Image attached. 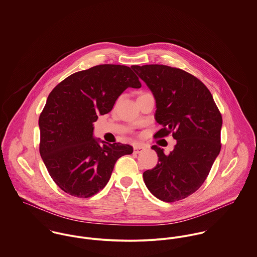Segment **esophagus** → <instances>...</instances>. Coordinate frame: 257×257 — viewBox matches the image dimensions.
I'll return each mask as SVG.
<instances>
[{"mask_svg": "<svg viewBox=\"0 0 257 257\" xmlns=\"http://www.w3.org/2000/svg\"><path fill=\"white\" fill-rule=\"evenodd\" d=\"M145 150V147L142 145H135L134 146V153L135 154H140Z\"/></svg>", "mask_w": 257, "mask_h": 257, "instance_id": "esophagus-1", "label": "esophagus"}]
</instances>
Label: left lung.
<instances>
[{"label":"left lung","instance_id":"1","mask_svg":"<svg viewBox=\"0 0 257 257\" xmlns=\"http://www.w3.org/2000/svg\"><path fill=\"white\" fill-rule=\"evenodd\" d=\"M156 99L155 119L162 128L155 138L172 134L169 155L153 146L158 165L143 173L146 186L165 202L184 199L198 190L221 151L223 124L214 98L200 80L165 65L132 66Z\"/></svg>","mask_w":257,"mask_h":257}]
</instances>
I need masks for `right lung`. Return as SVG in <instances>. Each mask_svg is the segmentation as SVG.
Listing matches in <instances>:
<instances>
[{
	"label": "right lung",
	"mask_w": 257,
	"mask_h": 257,
	"mask_svg": "<svg viewBox=\"0 0 257 257\" xmlns=\"http://www.w3.org/2000/svg\"><path fill=\"white\" fill-rule=\"evenodd\" d=\"M128 87H141L133 70L105 64L69 76L48 95L38 121L39 152L66 193L79 198L96 194L107 184L116 161L133 153L130 145L93 138V122L111 111Z\"/></svg>",
	"instance_id": "right-lung-1"
}]
</instances>
